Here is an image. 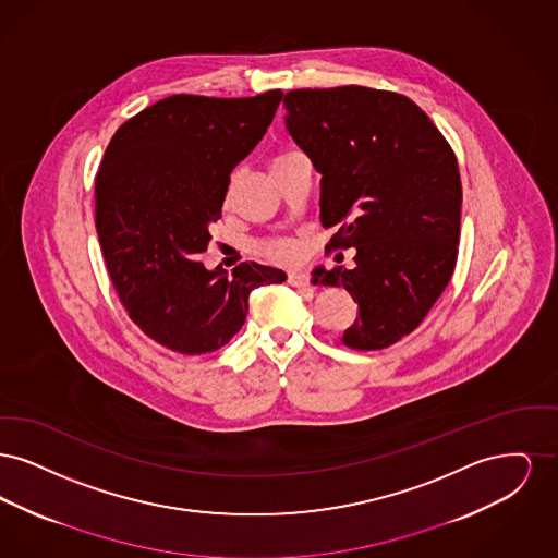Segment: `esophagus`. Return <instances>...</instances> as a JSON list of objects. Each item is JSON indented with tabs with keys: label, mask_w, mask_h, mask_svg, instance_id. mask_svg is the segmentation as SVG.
Wrapping results in <instances>:
<instances>
[{
	"label": "esophagus",
	"mask_w": 558,
	"mask_h": 558,
	"mask_svg": "<svg viewBox=\"0 0 558 558\" xmlns=\"http://www.w3.org/2000/svg\"><path fill=\"white\" fill-rule=\"evenodd\" d=\"M287 282L296 289H305V287H310V276L305 271H291L287 276Z\"/></svg>",
	"instance_id": "1"
}]
</instances>
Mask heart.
<instances>
[{"label":"heart","instance_id":"1","mask_svg":"<svg viewBox=\"0 0 558 558\" xmlns=\"http://www.w3.org/2000/svg\"><path fill=\"white\" fill-rule=\"evenodd\" d=\"M287 155H291V153H282V155H278L274 160L282 159ZM262 253L269 257L271 262H278V264H294L301 257L299 244L294 240L289 239L267 240V242L262 244Z\"/></svg>","mask_w":558,"mask_h":558}]
</instances>
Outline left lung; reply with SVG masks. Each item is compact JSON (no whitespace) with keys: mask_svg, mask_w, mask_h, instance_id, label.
Here are the masks:
<instances>
[{"mask_svg":"<svg viewBox=\"0 0 558 558\" xmlns=\"http://www.w3.org/2000/svg\"><path fill=\"white\" fill-rule=\"evenodd\" d=\"M287 130L312 159L319 219L339 228L330 248H355V266L314 269V284L345 287L357 318L343 343H398L448 287L460 240L462 184L448 140L410 98L343 85L292 89Z\"/></svg>","mask_w":558,"mask_h":558,"instance_id":"left-lung-1","label":"left lung"}]
</instances>
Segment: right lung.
Returning <instances> with one entry per match:
<instances>
[{"mask_svg":"<svg viewBox=\"0 0 558 558\" xmlns=\"http://www.w3.org/2000/svg\"><path fill=\"white\" fill-rule=\"evenodd\" d=\"M175 94L125 121L96 175V230L112 287L140 330L175 353L226 345L248 294L287 274L255 262L228 274L196 262L221 217L230 173L259 144L282 100Z\"/></svg>","mask_w":558,"mask_h":558,"instance_id":"1","label":"right lung"}]
</instances>
